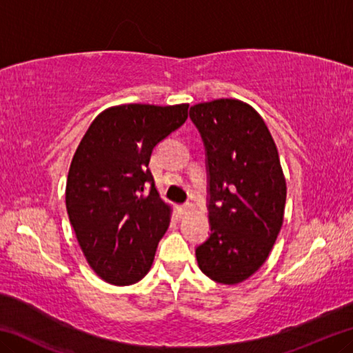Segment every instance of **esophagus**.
<instances>
[{
    "label": "esophagus",
    "instance_id": "esophagus-1",
    "mask_svg": "<svg viewBox=\"0 0 353 353\" xmlns=\"http://www.w3.org/2000/svg\"><path fill=\"white\" fill-rule=\"evenodd\" d=\"M190 208H191V205H190V204H183V205H179V207H177V210H179V213L183 214V213L190 212Z\"/></svg>",
    "mask_w": 353,
    "mask_h": 353
}]
</instances>
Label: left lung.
<instances>
[{"instance_id": "1", "label": "left lung", "mask_w": 353, "mask_h": 353, "mask_svg": "<svg viewBox=\"0 0 353 353\" xmlns=\"http://www.w3.org/2000/svg\"><path fill=\"white\" fill-rule=\"evenodd\" d=\"M207 151L210 236L196 248L199 270L236 285L260 270L283 224L286 181L277 146L252 105L221 98L190 109Z\"/></svg>"}]
</instances>
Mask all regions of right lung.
Listing matches in <instances>:
<instances>
[{"label":"right lung","instance_id":"add662e5","mask_svg":"<svg viewBox=\"0 0 353 353\" xmlns=\"http://www.w3.org/2000/svg\"><path fill=\"white\" fill-rule=\"evenodd\" d=\"M187 118L188 104L113 105L93 119L76 149L65 204L85 260L107 283L132 285L151 270L172 210L148 165L154 146Z\"/></svg>","mask_w":353,"mask_h":353}]
</instances>
